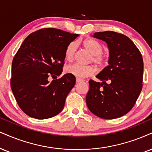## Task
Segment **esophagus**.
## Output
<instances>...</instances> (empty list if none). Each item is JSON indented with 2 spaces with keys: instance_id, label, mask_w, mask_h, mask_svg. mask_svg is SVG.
<instances>
[{
  "instance_id": "34e87169",
  "label": "esophagus",
  "mask_w": 152,
  "mask_h": 152,
  "mask_svg": "<svg viewBox=\"0 0 152 152\" xmlns=\"http://www.w3.org/2000/svg\"><path fill=\"white\" fill-rule=\"evenodd\" d=\"M83 81H84L83 80L80 79V78H77V79H76V82H77V83H80V82H83Z\"/></svg>"
}]
</instances>
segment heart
<instances>
[{"instance_id": "obj_1", "label": "heart", "mask_w": 152, "mask_h": 152, "mask_svg": "<svg viewBox=\"0 0 152 152\" xmlns=\"http://www.w3.org/2000/svg\"><path fill=\"white\" fill-rule=\"evenodd\" d=\"M83 46L91 56V61L99 67H104L106 63V58L103 52V46L100 43L94 39H87L83 42ZM77 49L76 42H72L68 44L65 49V58L67 61H72L74 58ZM96 71L93 65H82L78 63L69 65L65 67V72L77 78H85L92 75Z\"/></svg>"}]
</instances>
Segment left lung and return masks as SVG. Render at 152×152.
Instances as JSON below:
<instances>
[{"label":"left lung","mask_w":152,"mask_h":152,"mask_svg":"<svg viewBox=\"0 0 152 152\" xmlns=\"http://www.w3.org/2000/svg\"><path fill=\"white\" fill-rule=\"evenodd\" d=\"M93 37L104 41L109 50L108 65L96 76L102 82L89 80L86 96L91 113L104 119H115L128 113L142 89L143 59L128 37L115 31H99Z\"/></svg>","instance_id":"1"}]
</instances>
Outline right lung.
Here are the masks:
<instances>
[{"instance_id":"right-lung-1","label":"right lung","mask_w":152,"mask_h":152,"mask_svg":"<svg viewBox=\"0 0 152 152\" xmlns=\"http://www.w3.org/2000/svg\"><path fill=\"white\" fill-rule=\"evenodd\" d=\"M79 34L55 28L30 34L22 42L12 63L10 86L22 111L36 119L61 113L65 99L75 85V76L63 72L65 49ZM51 76L54 80L49 81Z\"/></svg>"}]
</instances>
